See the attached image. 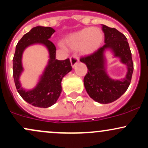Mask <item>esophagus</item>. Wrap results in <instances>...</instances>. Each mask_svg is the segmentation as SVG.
Listing matches in <instances>:
<instances>
[{
    "instance_id": "1",
    "label": "esophagus",
    "mask_w": 148,
    "mask_h": 148,
    "mask_svg": "<svg viewBox=\"0 0 148 148\" xmlns=\"http://www.w3.org/2000/svg\"><path fill=\"white\" fill-rule=\"evenodd\" d=\"M79 61V58L76 56V55H73L70 57V62H71V64H72V67H74Z\"/></svg>"
}]
</instances>
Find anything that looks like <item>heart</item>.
<instances>
[{
  "label": "heart",
  "instance_id": "b5f03b06",
  "mask_svg": "<svg viewBox=\"0 0 148 148\" xmlns=\"http://www.w3.org/2000/svg\"><path fill=\"white\" fill-rule=\"evenodd\" d=\"M103 40V33L99 28H86L67 36L64 43L69 49L90 54L99 48Z\"/></svg>",
  "mask_w": 148,
  "mask_h": 148
}]
</instances>
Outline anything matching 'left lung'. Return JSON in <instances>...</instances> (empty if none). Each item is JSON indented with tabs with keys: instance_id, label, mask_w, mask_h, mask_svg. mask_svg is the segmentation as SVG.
<instances>
[{
	"instance_id": "obj_1",
	"label": "left lung",
	"mask_w": 148,
	"mask_h": 148,
	"mask_svg": "<svg viewBox=\"0 0 148 148\" xmlns=\"http://www.w3.org/2000/svg\"><path fill=\"white\" fill-rule=\"evenodd\" d=\"M105 45L80 61L86 64L88 73L84 79V86L92 99L100 103H109L120 98L130 86L134 71L132 53L127 37L115 28L102 25ZM110 48L127 67L126 76L121 80L112 79L106 71L104 51Z\"/></svg>"
}]
</instances>
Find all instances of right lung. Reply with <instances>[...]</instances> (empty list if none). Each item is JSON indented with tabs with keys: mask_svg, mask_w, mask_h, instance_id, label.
<instances>
[{
	"mask_svg": "<svg viewBox=\"0 0 148 148\" xmlns=\"http://www.w3.org/2000/svg\"><path fill=\"white\" fill-rule=\"evenodd\" d=\"M54 32L55 30L51 27H34L18 41L13 58V77L18 94L28 103L40 108H48L56 102L62 92V78L72 69L69 58L64 60L56 58V49L49 40ZM34 43H41L47 47L49 60L36 87L25 91L22 88L19 81V76L23 70L22 54L26 47Z\"/></svg>",
	"mask_w": 148,
	"mask_h": 148,
	"instance_id": "1",
	"label": "right lung"
}]
</instances>
